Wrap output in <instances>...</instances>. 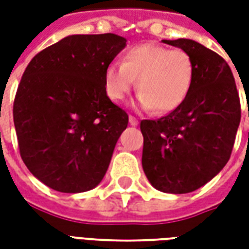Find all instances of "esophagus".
<instances>
[{"mask_svg": "<svg viewBox=\"0 0 249 249\" xmlns=\"http://www.w3.org/2000/svg\"><path fill=\"white\" fill-rule=\"evenodd\" d=\"M129 124L133 125V126H136V125H139V120L136 119L135 116H132V114H130V116H129Z\"/></svg>", "mask_w": 249, "mask_h": 249, "instance_id": "obj_1", "label": "esophagus"}]
</instances>
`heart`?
<instances>
[{
    "label": "heart",
    "mask_w": 249,
    "mask_h": 249,
    "mask_svg": "<svg viewBox=\"0 0 249 249\" xmlns=\"http://www.w3.org/2000/svg\"><path fill=\"white\" fill-rule=\"evenodd\" d=\"M195 66L183 49L159 44H140L125 52L121 64L105 69V90L113 101H123L137 81L139 103L155 114H167L181 105L189 94Z\"/></svg>",
    "instance_id": "obj_1"
}]
</instances>
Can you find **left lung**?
I'll use <instances>...</instances> for the list:
<instances>
[{
    "mask_svg": "<svg viewBox=\"0 0 249 249\" xmlns=\"http://www.w3.org/2000/svg\"><path fill=\"white\" fill-rule=\"evenodd\" d=\"M192 57L189 94L176 110L142 120V169L153 187L167 193L196 191L228 162L240 124L241 108L230 65L193 40H164Z\"/></svg>",
    "mask_w": 249,
    "mask_h": 249,
    "instance_id": "obj_1",
    "label": "left lung"
}]
</instances>
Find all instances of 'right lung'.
I'll return each mask as SVG.
<instances>
[{"mask_svg":"<svg viewBox=\"0 0 249 249\" xmlns=\"http://www.w3.org/2000/svg\"><path fill=\"white\" fill-rule=\"evenodd\" d=\"M125 45L113 33L68 36L25 69L13 105L19 155L54 191L85 192L107 173L128 114L107 96L104 76Z\"/></svg>","mask_w":249,"mask_h":249,"instance_id":"right-lung-1","label":"right lung"}]
</instances>
